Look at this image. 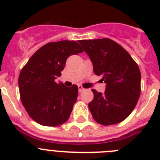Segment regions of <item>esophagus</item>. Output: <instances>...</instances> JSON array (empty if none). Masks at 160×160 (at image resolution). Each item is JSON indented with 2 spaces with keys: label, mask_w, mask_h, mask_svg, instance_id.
Here are the masks:
<instances>
[{
  "label": "esophagus",
  "mask_w": 160,
  "mask_h": 160,
  "mask_svg": "<svg viewBox=\"0 0 160 160\" xmlns=\"http://www.w3.org/2000/svg\"><path fill=\"white\" fill-rule=\"evenodd\" d=\"M78 91L79 92H82V91H83V90H84V88H83L82 87V86H78Z\"/></svg>",
  "instance_id": "obj_1"
}]
</instances>
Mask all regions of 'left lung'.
I'll list each match as a JSON object with an SVG mask.
<instances>
[{
    "label": "left lung",
    "mask_w": 160,
    "mask_h": 160,
    "mask_svg": "<svg viewBox=\"0 0 160 160\" xmlns=\"http://www.w3.org/2000/svg\"><path fill=\"white\" fill-rule=\"evenodd\" d=\"M93 63L96 75L106 83L104 94L92 89L89 109L103 126L122 122L135 109L141 92V73L131 55L109 38L79 41Z\"/></svg>",
    "instance_id": "1"
}]
</instances>
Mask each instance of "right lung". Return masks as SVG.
Returning a JSON list of instances; mask_svg holds the SVG:
<instances>
[{"label": "right lung", "instance_id": "add662e5", "mask_svg": "<svg viewBox=\"0 0 160 160\" xmlns=\"http://www.w3.org/2000/svg\"><path fill=\"white\" fill-rule=\"evenodd\" d=\"M83 52L74 41L49 42L37 50L19 74L21 101L35 122L46 127H58L69 119L77 101L76 85L66 87L57 83L66 59Z\"/></svg>", "mask_w": 160, "mask_h": 160}]
</instances>
